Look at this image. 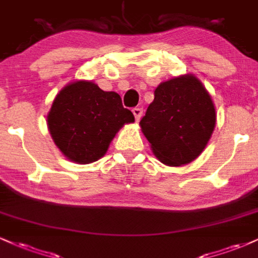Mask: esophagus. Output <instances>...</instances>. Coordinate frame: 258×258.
<instances>
[{
	"label": "esophagus",
	"instance_id": "obj_1",
	"mask_svg": "<svg viewBox=\"0 0 258 258\" xmlns=\"http://www.w3.org/2000/svg\"><path fill=\"white\" fill-rule=\"evenodd\" d=\"M132 112H133V115H135L136 121H139V119L142 117V115H143V109H142V108H135L132 110Z\"/></svg>",
	"mask_w": 258,
	"mask_h": 258
}]
</instances>
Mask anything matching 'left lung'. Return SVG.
Returning a JSON list of instances; mask_svg holds the SVG:
<instances>
[{"mask_svg": "<svg viewBox=\"0 0 258 258\" xmlns=\"http://www.w3.org/2000/svg\"><path fill=\"white\" fill-rule=\"evenodd\" d=\"M139 122L153 154L167 166H183L204 152L216 126V108L193 74L161 82Z\"/></svg>", "mask_w": 258, "mask_h": 258, "instance_id": "obj_1", "label": "left lung"}]
</instances>
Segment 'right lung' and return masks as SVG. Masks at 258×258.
I'll use <instances>...</instances> for the list:
<instances>
[{"label":"right lung","mask_w":258,"mask_h":258,"mask_svg":"<svg viewBox=\"0 0 258 258\" xmlns=\"http://www.w3.org/2000/svg\"><path fill=\"white\" fill-rule=\"evenodd\" d=\"M135 122L116 92L87 80L68 84L53 100L47 127L61 154L76 164H91L108 152L121 127Z\"/></svg>","instance_id":"obj_1"}]
</instances>
